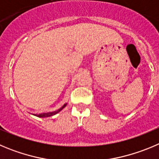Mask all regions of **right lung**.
Wrapping results in <instances>:
<instances>
[{
    "label": "right lung",
    "instance_id": "add662e5",
    "mask_svg": "<svg viewBox=\"0 0 159 159\" xmlns=\"http://www.w3.org/2000/svg\"><path fill=\"white\" fill-rule=\"evenodd\" d=\"M65 106H66V104H65L63 106H62L61 108L59 109V110H56V111H54V112H51V113H40V114H34V115L37 116H39V117H47V116H53V115L57 114V113H59V112L61 111V110Z\"/></svg>",
    "mask_w": 159,
    "mask_h": 159
}]
</instances>
